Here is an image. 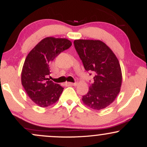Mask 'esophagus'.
<instances>
[{"label": "esophagus", "instance_id": "obj_1", "mask_svg": "<svg viewBox=\"0 0 147 147\" xmlns=\"http://www.w3.org/2000/svg\"><path fill=\"white\" fill-rule=\"evenodd\" d=\"M68 84V85H70V86H77V82H75V83H72V82H68V83H67Z\"/></svg>", "mask_w": 147, "mask_h": 147}]
</instances>
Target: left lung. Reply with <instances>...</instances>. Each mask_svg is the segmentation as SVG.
Masks as SVG:
<instances>
[{"instance_id":"8db88e82","label":"left lung","mask_w":147,"mask_h":147,"mask_svg":"<svg viewBox=\"0 0 147 147\" xmlns=\"http://www.w3.org/2000/svg\"><path fill=\"white\" fill-rule=\"evenodd\" d=\"M74 45L85 70L95 73L93 84L82 97L83 103L96 111L105 109L120 92L122 75L119 61L112 50L99 40L77 39Z\"/></svg>"}]
</instances>
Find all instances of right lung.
I'll use <instances>...</instances> for the list:
<instances>
[{
    "instance_id": "1",
    "label": "right lung",
    "mask_w": 147,
    "mask_h": 147,
    "mask_svg": "<svg viewBox=\"0 0 147 147\" xmlns=\"http://www.w3.org/2000/svg\"><path fill=\"white\" fill-rule=\"evenodd\" d=\"M67 38L46 37L29 52L21 72V84L34 103L42 108L55 104L63 88L48 77L49 65L61 52L71 46Z\"/></svg>"
}]
</instances>
